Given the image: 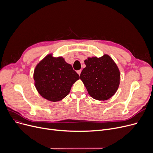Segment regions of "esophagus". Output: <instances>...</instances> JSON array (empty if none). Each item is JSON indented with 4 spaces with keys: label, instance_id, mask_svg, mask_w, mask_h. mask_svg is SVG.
<instances>
[{
    "label": "esophagus",
    "instance_id": "34e87169",
    "mask_svg": "<svg viewBox=\"0 0 153 153\" xmlns=\"http://www.w3.org/2000/svg\"><path fill=\"white\" fill-rule=\"evenodd\" d=\"M77 74L80 76V74H81V70H78L77 71Z\"/></svg>",
    "mask_w": 153,
    "mask_h": 153
}]
</instances>
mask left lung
Returning a JSON list of instances; mask_svg holds the SVG:
<instances>
[{"instance_id":"8db88e82","label":"left lung","mask_w":153,"mask_h":153,"mask_svg":"<svg viewBox=\"0 0 153 153\" xmlns=\"http://www.w3.org/2000/svg\"><path fill=\"white\" fill-rule=\"evenodd\" d=\"M86 67L80 78L88 93L94 99L107 100L117 92L120 80L119 69L107 54L100 58H88L84 61Z\"/></svg>"}]
</instances>
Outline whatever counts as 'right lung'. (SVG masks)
<instances>
[{
  "instance_id": "add662e5",
  "label": "right lung",
  "mask_w": 153,
  "mask_h": 153,
  "mask_svg": "<svg viewBox=\"0 0 153 153\" xmlns=\"http://www.w3.org/2000/svg\"><path fill=\"white\" fill-rule=\"evenodd\" d=\"M33 79L36 90L43 98L57 102L69 94L79 76L64 58L48 54L37 64Z\"/></svg>"
}]
</instances>
